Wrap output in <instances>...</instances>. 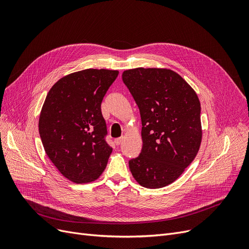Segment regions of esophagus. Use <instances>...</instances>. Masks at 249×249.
<instances>
[{
	"instance_id": "1",
	"label": "esophagus",
	"mask_w": 249,
	"mask_h": 249,
	"mask_svg": "<svg viewBox=\"0 0 249 249\" xmlns=\"http://www.w3.org/2000/svg\"><path fill=\"white\" fill-rule=\"evenodd\" d=\"M122 141H123V137H120V138H117V139H115V144L118 146V145H120L121 143H122Z\"/></svg>"
}]
</instances>
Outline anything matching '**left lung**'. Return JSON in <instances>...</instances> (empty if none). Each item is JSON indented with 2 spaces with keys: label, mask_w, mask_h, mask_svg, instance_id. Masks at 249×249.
<instances>
[{
  "label": "left lung",
  "mask_w": 249,
  "mask_h": 249,
  "mask_svg": "<svg viewBox=\"0 0 249 249\" xmlns=\"http://www.w3.org/2000/svg\"><path fill=\"white\" fill-rule=\"evenodd\" d=\"M124 84L140 111L142 149L129 161L138 184L171 185L192 163L202 142L201 103L195 89L168 69L124 71Z\"/></svg>",
  "instance_id": "left-lung-1"
}]
</instances>
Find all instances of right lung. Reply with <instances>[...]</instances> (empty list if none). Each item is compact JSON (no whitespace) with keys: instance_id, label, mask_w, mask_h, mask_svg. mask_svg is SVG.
<instances>
[{"instance_id":"1","label":"right lung","mask_w":249,"mask_h":249,"mask_svg":"<svg viewBox=\"0 0 249 249\" xmlns=\"http://www.w3.org/2000/svg\"><path fill=\"white\" fill-rule=\"evenodd\" d=\"M119 71L88 69L61 77L49 89L39 134L58 172L75 184L96 180L105 171L112 147L101 103Z\"/></svg>"}]
</instances>
